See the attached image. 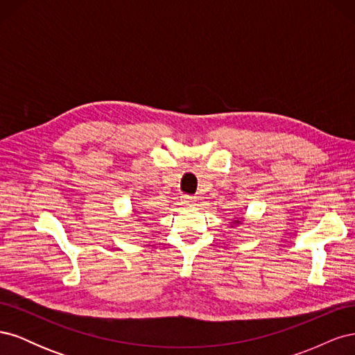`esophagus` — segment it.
<instances>
[{
    "label": "esophagus",
    "mask_w": 355,
    "mask_h": 355,
    "mask_svg": "<svg viewBox=\"0 0 355 355\" xmlns=\"http://www.w3.org/2000/svg\"><path fill=\"white\" fill-rule=\"evenodd\" d=\"M182 201L185 204H194L197 201L196 196H182Z\"/></svg>",
    "instance_id": "esophagus-1"
}]
</instances>
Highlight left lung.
I'll return each instance as SVG.
<instances>
[{"instance_id":"1","label":"left lung","mask_w":355,"mask_h":355,"mask_svg":"<svg viewBox=\"0 0 355 355\" xmlns=\"http://www.w3.org/2000/svg\"><path fill=\"white\" fill-rule=\"evenodd\" d=\"M237 222H239V220H237Z\"/></svg>"}]
</instances>
